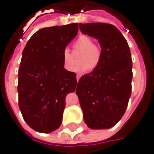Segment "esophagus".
Segmentation results:
<instances>
[{
  "mask_svg": "<svg viewBox=\"0 0 154 154\" xmlns=\"http://www.w3.org/2000/svg\"><path fill=\"white\" fill-rule=\"evenodd\" d=\"M81 74H77V76H76V79H77V82L79 81V80H80V78H81Z\"/></svg>",
  "mask_w": 154,
  "mask_h": 154,
  "instance_id": "34e87169",
  "label": "esophagus"
}]
</instances>
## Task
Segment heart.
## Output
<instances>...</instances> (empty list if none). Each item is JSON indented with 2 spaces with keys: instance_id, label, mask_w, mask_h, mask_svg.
<instances>
[{
  "instance_id": "heart-1",
  "label": "heart",
  "mask_w": 154,
  "mask_h": 154,
  "mask_svg": "<svg viewBox=\"0 0 154 154\" xmlns=\"http://www.w3.org/2000/svg\"><path fill=\"white\" fill-rule=\"evenodd\" d=\"M73 47L76 50L81 51L80 55L81 63L73 69L74 72H87L91 68H96L99 66L102 58V48L99 44L94 42V40L91 37L88 35L79 36ZM62 65L66 70L71 71L72 55L68 50H64L62 53Z\"/></svg>"
}]
</instances>
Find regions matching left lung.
Masks as SVG:
<instances>
[{
	"label": "left lung",
	"instance_id": "1",
	"mask_svg": "<svg viewBox=\"0 0 154 154\" xmlns=\"http://www.w3.org/2000/svg\"><path fill=\"white\" fill-rule=\"evenodd\" d=\"M81 31L96 38L102 58L93 72L78 81L84 120L92 129L113 127L124 115L132 92L133 63L127 40L116 27L107 23H80Z\"/></svg>",
	"mask_w": 154,
	"mask_h": 154
}]
</instances>
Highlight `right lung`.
<instances>
[{
    "instance_id": "obj_1",
    "label": "right lung",
    "mask_w": 154,
    "mask_h": 154,
    "mask_svg": "<svg viewBox=\"0 0 154 154\" xmlns=\"http://www.w3.org/2000/svg\"><path fill=\"white\" fill-rule=\"evenodd\" d=\"M78 23L45 27L28 40L18 73L19 107L27 124L39 133L58 129L66 96L76 88V73L62 65V53L78 33Z\"/></svg>"
}]
</instances>
